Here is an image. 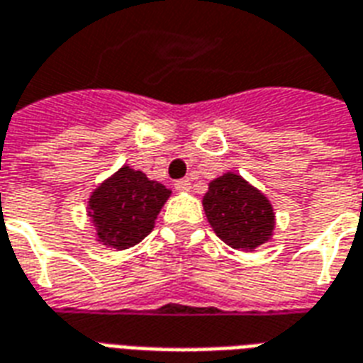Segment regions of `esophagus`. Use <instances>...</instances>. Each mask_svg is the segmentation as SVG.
Instances as JSON below:
<instances>
[{
	"label": "esophagus",
	"mask_w": 363,
	"mask_h": 363,
	"mask_svg": "<svg viewBox=\"0 0 363 363\" xmlns=\"http://www.w3.org/2000/svg\"><path fill=\"white\" fill-rule=\"evenodd\" d=\"M174 189L179 192H186V190H190V181L189 179H181V181L174 182Z\"/></svg>",
	"instance_id": "esophagus-1"
}]
</instances>
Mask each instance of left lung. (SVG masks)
Wrapping results in <instances>:
<instances>
[{
	"mask_svg": "<svg viewBox=\"0 0 363 363\" xmlns=\"http://www.w3.org/2000/svg\"><path fill=\"white\" fill-rule=\"evenodd\" d=\"M202 203L211 229L230 248L254 252L273 236V206L240 174L223 173L213 179Z\"/></svg>",
	"mask_w": 363,
	"mask_h": 363,
	"instance_id": "obj_1",
	"label": "left lung"
}]
</instances>
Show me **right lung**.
Segmentation results:
<instances>
[{"label": "right lung", "instance_id": "add662e5", "mask_svg": "<svg viewBox=\"0 0 363 363\" xmlns=\"http://www.w3.org/2000/svg\"><path fill=\"white\" fill-rule=\"evenodd\" d=\"M169 196L171 190L161 182L123 165L88 198V217L96 229V240L115 250L138 244L152 233Z\"/></svg>", "mask_w": 363, "mask_h": 363}]
</instances>
